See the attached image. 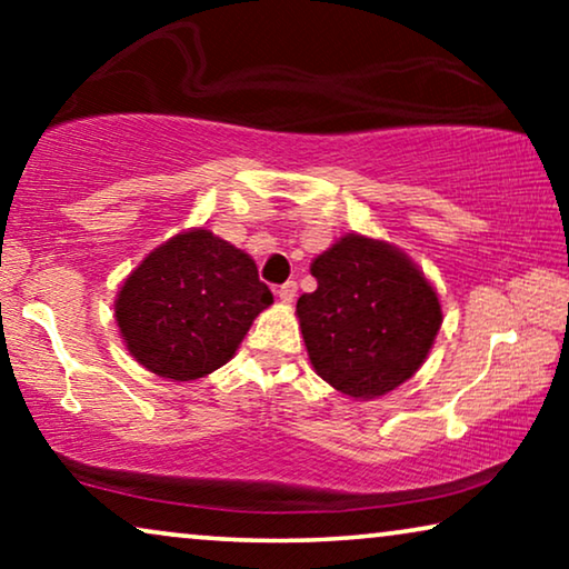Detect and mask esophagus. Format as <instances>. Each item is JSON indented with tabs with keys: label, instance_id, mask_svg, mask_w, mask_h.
<instances>
[{
	"label": "esophagus",
	"instance_id": "34e87169",
	"mask_svg": "<svg viewBox=\"0 0 569 569\" xmlns=\"http://www.w3.org/2000/svg\"><path fill=\"white\" fill-rule=\"evenodd\" d=\"M295 295H298V284H295V282H284V284L277 287V298L282 302H292Z\"/></svg>",
	"mask_w": 569,
	"mask_h": 569
}]
</instances>
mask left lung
<instances>
[{
    "label": "left lung",
    "instance_id": "obj_1",
    "mask_svg": "<svg viewBox=\"0 0 569 569\" xmlns=\"http://www.w3.org/2000/svg\"><path fill=\"white\" fill-rule=\"evenodd\" d=\"M316 292L298 300L310 365L355 401L391 393L422 368L442 326L425 271L401 248L347 232L310 263Z\"/></svg>",
    "mask_w": 569,
    "mask_h": 569
}]
</instances>
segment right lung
I'll list each match as a JSON object with an SVG mask.
<instances>
[{
    "instance_id": "obj_1",
    "label": "right lung",
    "mask_w": 569,
    "mask_h": 569,
    "mask_svg": "<svg viewBox=\"0 0 569 569\" xmlns=\"http://www.w3.org/2000/svg\"><path fill=\"white\" fill-rule=\"evenodd\" d=\"M271 302L251 256L212 230L189 228L152 248L123 279L113 316L144 370L183 383L230 362Z\"/></svg>"
}]
</instances>
